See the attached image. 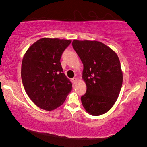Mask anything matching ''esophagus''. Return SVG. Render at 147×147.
<instances>
[{
    "label": "esophagus",
    "mask_w": 147,
    "mask_h": 147,
    "mask_svg": "<svg viewBox=\"0 0 147 147\" xmlns=\"http://www.w3.org/2000/svg\"><path fill=\"white\" fill-rule=\"evenodd\" d=\"M72 81H73L74 83H76L77 81H78V78H72Z\"/></svg>",
    "instance_id": "34e87169"
}]
</instances>
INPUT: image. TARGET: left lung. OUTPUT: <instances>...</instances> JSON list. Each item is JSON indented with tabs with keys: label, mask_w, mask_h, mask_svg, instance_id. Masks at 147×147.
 <instances>
[{
	"label": "left lung",
	"mask_w": 147,
	"mask_h": 147,
	"mask_svg": "<svg viewBox=\"0 0 147 147\" xmlns=\"http://www.w3.org/2000/svg\"><path fill=\"white\" fill-rule=\"evenodd\" d=\"M72 46L83 64L82 78L86 93L81 97L84 109L97 116L112 109L119 97L123 71L117 53L97 40H74Z\"/></svg>",
	"instance_id": "1"
}]
</instances>
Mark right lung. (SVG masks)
<instances>
[{
  "mask_svg": "<svg viewBox=\"0 0 147 147\" xmlns=\"http://www.w3.org/2000/svg\"><path fill=\"white\" fill-rule=\"evenodd\" d=\"M71 40L42 38L31 45L23 57L21 78L28 97L47 111L64 103L72 84L63 73L60 59Z\"/></svg>",
  "mask_w": 147,
  "mask_h": 147,
  "instance_id": "add662e5",
  "label": "right lung"
}]
</instances>
